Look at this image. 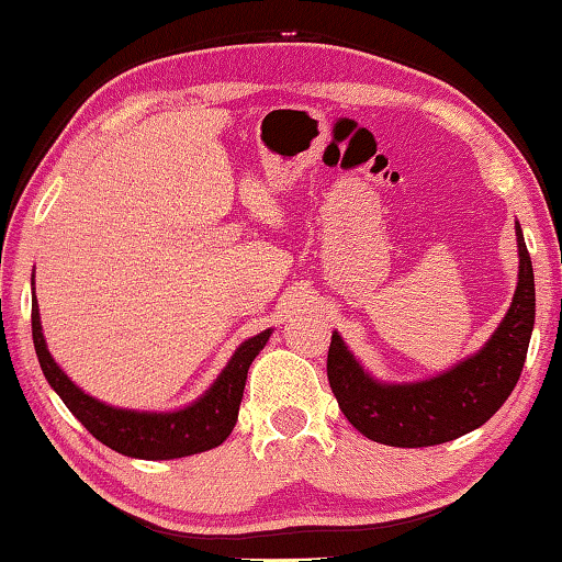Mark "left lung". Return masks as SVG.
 <instances>
[{"mask_svg": "<svg viewBox=\"0 0 562 562\" xmlns=\"http://www.w3.org/2000/svg\"><path fill=\"white\" fill-rule=\"evenodd\" d=\"M518 237V288L510 310L473 357L424 382L386 384L361 369L331 331L327 376L341 414L367 439L398 449H422L459 439L498 412L518 384L536 325V282L522 231Z\"/></svg>", "mask_w": 562, "mask_h": 562, "instance_id": "left-lung-1", "label": "left lung"}]
</instances>
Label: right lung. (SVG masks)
<instances>
[{"instance_id":"right-lung-1","label":"right lung","mask_w":562,"mask_h":562,"mask_svg":"<svg viewBox=\"0 0 562 562\" xmlns=\"http://www.w3.org/2000/svg\"><path fill=\"white\" fill-rule=\"evenodd\" d=\"M270 335L272 329H265L260 335L245 339L235 349V355L227 361V367L215 379L213 386L190 406L160 414L131 412V408L109 406L89 396L87 392H81L61 372V367L56 364L49 349H46L36 294L32 300V337L46 382L61 396L66 408L87 426L91 436H97L109 449L131 456V459H183V456H193L221 446L231 436L237 422L247 369H250L252 359L260 355V349L268 345Z\"/></svg>"}]
</instances>
